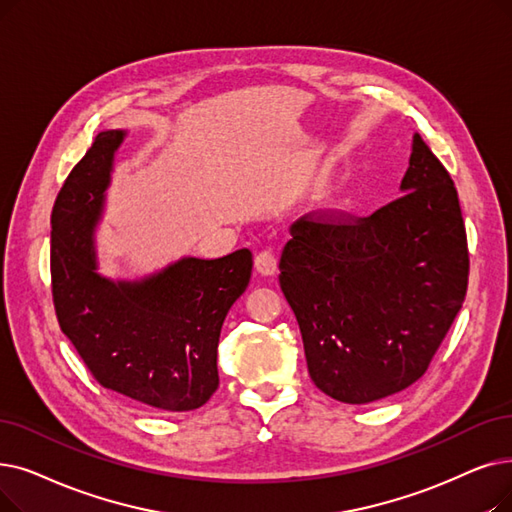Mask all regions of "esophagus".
Segmentation results:
<instances>
[{
    "instance_id": "1",
    "label": "esophagus",
    "mask_w": 512,
    "mask_h": 512,
    "mask_svg": "<svg viewBox=\"0 0 512 512\" xmlns=\"http://www.w3.org/2000/svg\"><path fill=\"white\" fill-rule=\"evenodd\" d=\"M255 270L261 276H274L278 270V259L272 251H261L255 255Z\"/></svg>"
}]
</instances>
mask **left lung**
I'll return each mask as SVG.
<instances>
[{"mask_svg": "<svg viewBox=\"0 0 512 512\" xmlns=\"http://www.w3.org/2000/svg\"><path fill=\"white\" fill-rule=\"evenodd\" d=\"M399 190L368 217H301L280 257L311 381L345 404L416 383L469 284L458 192L418 133Z\"/></svg>", "mask_w": 512, "mask_h": 512, "instance_id": "left-lung-1", "label": "left lung"}]
</instances>
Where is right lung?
Masks as SVG:
<instances>
[{
    "mask_svg": "<svg viewBox=\"0 0 512 512\" xmlns=\"http://www.w3.org/2000/svg\"><path fill=\"white\" fill-rule=\"evenodd\" d=\"M123 140V129L100 131L54 203L58 324L102 387L159 412L196 410L219 385L221 324L249 286L253 255L184 257L142 280L98 274L94 230Z\"/></svg>",
    "mask_w": 512,
    "mask_h": 512,
    "instance_id": "obj_1",
    "label": "right lung"
}]
</instances>
